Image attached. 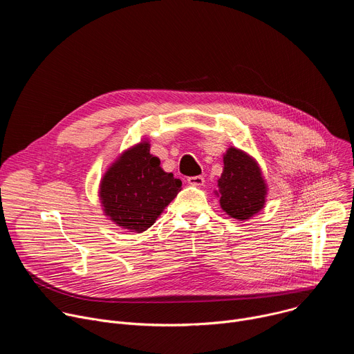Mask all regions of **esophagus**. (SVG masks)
Segmentation results:
<instances>
[{
    "instance_id": "obj_1",
    "label": "esophagus",
    "mask_w": 354,
    "mask_h": 354,
    "mask_svg": "<svg viewBox=\"0 0 354 354\" xmlns=\"http://www.w3.org/2000/svg\"><path fill=\"white\" fill-rule=\"evenodd\" d=\"M187 183L193 185V186H201L205 183V178L203 176H189Z\"/></svg>"
}]
</instances>
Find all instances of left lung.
I'll return each instance as SVG.
<instances>
[{
    "label": "left lung",
    "mask_w": 354,
    "mask_h": 354,
    "mask_svg": "<svg viewBox=\"0 0 354 354\" xmlns=\"http://www.w3.org/2000/svg\"><path fill=\"white\" fill-rule=\"evenodd\" d=\"M221 209L236 220H248L263 209L266 183L255 160L238 148H228L218 179Z\"/></svg>",
    "instance_id": "obj_1"
}]
</instances>
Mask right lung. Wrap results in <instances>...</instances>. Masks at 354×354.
<instances>
[{
    "instance_id": "right-lung-1",
    "label": "right lung",
    "mask_w": 354,
    "mask_h": 354,
    "mask_svg": "<svg viewBox=\"0 0 354 354\" xmlns=\"http://www.w3.org/2000/svg\"><path fill=\"white\" fill-rule=\"evenodd\" d=\"M147 141L127 149L108 169L99 196L105 214L119 227L142 232L180 192V179L164 172Z\"/></svg>"
}]
</instances>
